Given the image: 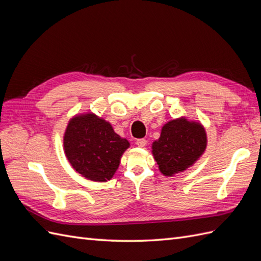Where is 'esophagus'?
<instances>
[{
  "mask_svg": "<svg viewBox=\"0 0 261 261\" xmlns=\"http://www.w3.org/2000/svg\"><path fill=\"white\" fill-rule=\"evenodd\" d=\"M146 144H147V140L144 139V138H140V139H137V140H136V145H137L138 147H140V148L145 147Z\"/></svg>",
  "mask_w": 261,
  "mask_h": 261,
  "instance_id": "obj_1",
  "label": "esophagus"
}]
</instances>
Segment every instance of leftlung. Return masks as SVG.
<instances>
[{"label": "left lung", "mask_w": 261, "mask_h": 261, "mask_svg": "<svg viewBox=\"0 0 261 261\" xmlns=\"http://www.w3.org/2000/svg\"><path fill=\"white\" fill-rule=\"evenodd\" d=\"M206 147L203 126L181 117L163 126L160 138L152 144V154L162 174L172 176L192 167Z\"/></svg>", "instance_id": "obj_1"}]
</instances>
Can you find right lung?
Returning <instances> with one entry per match:
<instances>
[{
    "label": "right lung",
    "mask_w": 261,
    "mask_h": 261,
    "mask_svg": "<svg viewBox=\"0 0 261 261\" xmlns=\"http://www.w3.org/2000/svg\"><path fill=\"white\" fill-rule=\"evenodd\" d=\"M64 151L70 165L94 181L111 179L129 143L113 130L111 124L93 113L76 115L64 134Z\"/></svg>",
    "instance_id": "obj_1"
}]
</instances>
